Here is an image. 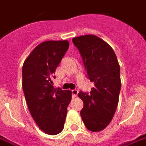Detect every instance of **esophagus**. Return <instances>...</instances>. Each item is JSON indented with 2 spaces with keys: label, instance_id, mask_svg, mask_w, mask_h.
Masks as SVG:
<instances>
[{
  "label": "esophagus",
  "instance_id": "34e87169",
  "mask_svg": "<svg viewBox=\"0 0 146 146\" xmlns=\"http://www.w3.org/2000/svg\"><path fill=\"white\" fill-rule=\"evenodd\" d=\"M78 93H79V91H78L77 90H72V97L73 98L76 97Z\"/></svg>",
  "mask_w": 146,
  "mask_h": 146
}]
</instances>
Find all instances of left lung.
Returning a JSON list of instances; mask_svg holds the SVG:
<instances>
[{"instance_id":"1","label":"left lung","mask_w":146,"mask_h":146,"mask_svg":"<svg viewBox=\"0 0 146 146\" xmlns=\"http://www.w3.org/2000/svg\"><path fill=\"white\" fill-rule=\"evenodd\" d=\"M83 59L86 77L94 83L90 93L80 91L83 101L81 118L92 132L104 129L111 122L119 103L121 80L120 67L113 48L95 35L73 38Z\"/></svg>"}]
</instances>
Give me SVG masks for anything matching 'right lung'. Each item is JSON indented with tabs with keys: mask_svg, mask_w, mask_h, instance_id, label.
Segmentation results:
<instances>
[{
	"mask_svg": "<svg viewBox=\"0 0 146 146\" xmlns=\"http://www.w3.org/2000/svg\"><path fill=\"white\" fill-rule=\"evenodd\" d=\"M69 48L67 40H49L39 44L25 60L22 68L23 91L32 117L48 135L63 129L71 91L54 88L56 69Z\"/></svg>",
	"mask_w": 146,
	"mask_h": 146,
	"instance_id": "add662e5",
	"label": "right lung"
}]
</instances>
